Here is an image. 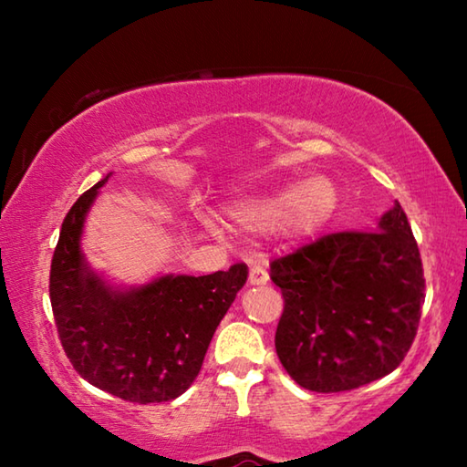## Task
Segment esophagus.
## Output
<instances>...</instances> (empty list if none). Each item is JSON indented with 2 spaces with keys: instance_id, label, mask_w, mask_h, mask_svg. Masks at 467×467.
<instances>
[{
  "instance_id": "1",
  "label": "esophagus",
  "mask_w": 467,
  "mask_h": 467,
  "mask_svg": "<svg viewBox=\"0 0 467 467\" xmlns=\"http://www.w3.org/2000/svg\"><path fill=\"white\" fill-rule=\"evenodd\" d=\"M270 282V275L264 270L262 265H251L249 270V284L251 286H264V284Z\"/></svg>"
}]
</instances>
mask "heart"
I'll list each match as a JSON object with an SVG mask.
<instances>
[{"mask_svg":"<svg viewBox=\"0 0 467 467\" xmlns=\"http://www.w3.org/2000/svg\"><path fill=\"white\" fill-rule=\"evenodd\" d=\"M337 205L334 181L313 175L298 185H282L264 195L244 197L228 208L236 224L247 231H274L280 226L290 236H305L326 223Z\"/></svg>","mask_w":467,"mask_h":467,"instance_id":"obj_1","label":"heart"}]
</instances>
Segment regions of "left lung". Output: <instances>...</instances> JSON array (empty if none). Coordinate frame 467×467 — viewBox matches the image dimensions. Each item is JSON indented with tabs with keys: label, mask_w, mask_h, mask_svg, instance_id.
Wrapping results in <instances>:
<instances>
[{
	"label": "left lung",
	"mask_w": 467,
	"mask_h": 467,
	"mask_svg": "<svg viewBox=\"0 0 467 467\" xmlns=\"http://www.w3.org/2000/svg\"><path fill=\"white\" fill-rule=\"evenodd\" d=\"M284 311L282 367L309 391L337 393L400 367L416 337L424 272L400 202L377 231L323 234L270 264Z\"/></svg>",
	"instance_id": "left-lung-1"
}]
</instances>
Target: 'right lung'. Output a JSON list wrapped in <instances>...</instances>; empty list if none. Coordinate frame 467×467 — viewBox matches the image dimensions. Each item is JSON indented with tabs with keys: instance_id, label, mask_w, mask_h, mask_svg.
I'll use <instances>...</instances> for the list:
<instances>
[{
	"instance_id": "add662e5",
	"label": "right lung",
	"mask_w": 467,
	"mask_h": 467,
	"mask_svg": "<svg viewBox=\"0 0 467 467\" xmlns=\"http://www.w3.org/2000/svg\"><path fill=\"white\" fill-rule=\"evenodd\" d=\"M109 179V177H107ZM99 181L63 218L49 296L63 352L90 385L133 404L179 398L193 383L247 265L208 275H162L141 288L107 286L84 264L80 234Z\"/></svg>"
}]
</instances>
